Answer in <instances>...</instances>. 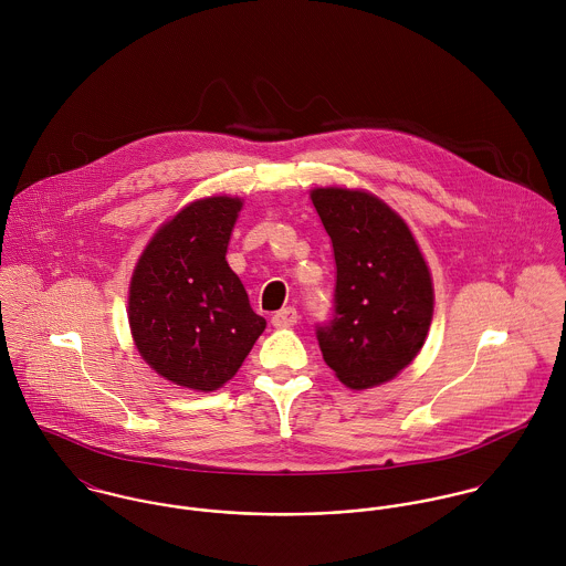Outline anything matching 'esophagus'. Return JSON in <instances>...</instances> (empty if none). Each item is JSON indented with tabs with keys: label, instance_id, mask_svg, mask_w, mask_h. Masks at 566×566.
<instances>
[{
	"label": "esophagus",
	"instance_id": "34e87169",
	"mask_svg": "<svg viewBox=\"0 0 566 566\" xmlns=\"http://www.w3.org/2000/svg\"><path fill=\"white\" fill-rule=\"evenodd\" d=\"M296 323H298V312L294 307H283L272 316L274 326H294Z\"/></svg>",
	"mask_w": 566,
	"mask_h": 566
}]
</instances>
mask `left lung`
<instances>
[{
  "label": "left lung",
  "mask_w": 566,
  "mask_h": 566,
  "mask_svg": "<svg viewBox=\"0 0 566 566\" xmlns=\"http://www.w3.org/2000/svg\"><path fill=\"white\" fill-rule=\"evenodd\" d=\"M333 243V314L316 324L324 361L364 390L392 379L418 355L433 314L429 268L403 220L366 191L314 189Z\"/></svg>",
  "instance_id": "obj_1"
}]
</instances>
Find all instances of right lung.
<instances>
[{"label":"right lung","mask_w":566,"mask_h":566,"mask_svg":"<svg viewBox=\"0 0 566 566\" xmlns=\"http://www.w3.org/2000/svg\"><path fill=\"white\" fill-rule=\"evenodd\" d=\"M240 198L185 207L144 250L128 296L142 357L176 386L211 392L242 366L265 321L227 263Z\"/></svg>","instance_id":"1"}]
</instances>
